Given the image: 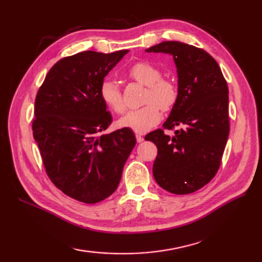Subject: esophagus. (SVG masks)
Returning <instances> with one entry per match:
<instances>
[{"mask_svg": "<svg viewBox=\"0 0 262 262\" xmlns=\"http://www.w3.org/2000/svg\"><path fill=\"white\" fill-rule=\"evenodd\" d=\"M136 141H137L138 143H142V142L144 141V137H143L142 135H140V134H137V135H136Z\"/></svg>", "mask_w": 262, "mask_h": 262, "instance_id": "esophagus-1", "label": "esophagus"}]
</instances>
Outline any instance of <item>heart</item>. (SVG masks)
Segmentation results:
<instances>
[{
    "mask_svg": "<svg viewBox=\"0 0 262 262\" xmlns=\"http://www.w3.org/2000/svg\"><path fill=\"white\" fill-rule=\"evenodd\" d=\"M128 75L140 84L147 86L144 97V103L147 104L127 113L119 119L118 124L136 133H146L161 120L159 106L162 110H169L173 107L178 97L177 88L171 81L162 79V72L157 66L148 63H137L132 66ZM100 94L103 102L115 113H124L126 107L117 83L104 81L100 88Z\"/></svg>",
    "mask_w": 262,
    "mask_h": 262,
    "instance_id": "b5f03b06",
    "label": "heart"
}]
</instances>
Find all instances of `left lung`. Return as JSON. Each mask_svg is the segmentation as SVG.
I'll return each mask as SVG.
<instances>
[{"label": "left lung", "mask_w": 262, "mask_h": 262, "mask_svg": "<svg viewBox=\"0 0 262 262\" xmlns=\"http://www.w3.org/2000/svg\"><path fill=\"white\" fill-rule=\"evenodd\" d=\"M147 53L173 57L178 97L164 128L145 136L158 147L153 176L164 190L176 194L197 191L213 179L230 134L229 88L216 60L204 49L180 41H163Z\"/></svg>", "instance_id": "8db88e82"}]
</instances>
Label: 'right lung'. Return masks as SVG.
Segmentation results:
<instances>
[{"label": "right lung", "instance_id": "1", "mask_svg": "<svg viewBox=\"0 0 262 262\" xmlns=\"http://www.w3.org/2000/svg\"><path fill=\"white\" fill-rule=\"evenodd\" d=\"M128 52L86 51L60 59L37 93L32 130L47 174L82 203L116 191L136 144L129 128L103 134L113 118L100 94L104 77Z\"/></svg>", "mask_w": 262, "mask_h": 262}]
</instances>
